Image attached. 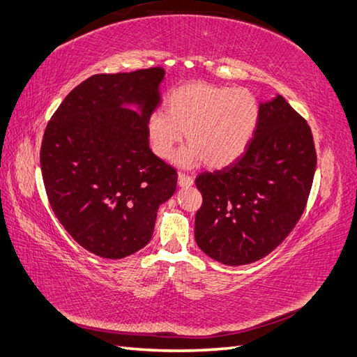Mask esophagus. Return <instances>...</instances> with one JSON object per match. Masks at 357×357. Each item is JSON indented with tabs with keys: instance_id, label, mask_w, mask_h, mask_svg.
<instances>
[{
	"instance_id": "1",
	"label": "esophagus",
	"mask_w": 357,
	"mask_h": 357,
	"mask_svg": "<svg viewBox=\"0 0 357 357\" xmlns=\"http://www.w3.org/2000/svg\"><path fill=\"white\" fill-rule=\"evenodd\" d=\"M192 185H194V178L192 177L186 176V174H183V172L178 174V186L180 188H189V186H192Z\"/></svg>"
}]
</instances>
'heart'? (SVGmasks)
Segmentation results:
<instances>
[{
	"label": "heart",
	"instance_id": "1",
	"mask_svg": "<svg viewBox=\"0 0 357 357\" xmlns=\"http://www.w3.org/2000/svg\"><path fill=\"white\" fill-rule=\"evenodd\" d=\"M166 113L155 109L148 117V137L160 158H169L186 132L189 145L176 162L185 168L206 163L225 168L243 155L259 121V102L245 89L188 82L166 96Z\"/></svg>",
	"mask_w": 357,
	"mask_h": 357
}]
</instances>
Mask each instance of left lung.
<instances>
[{
	"label": "left lung",
	"mask_w": 357,
	"mask_h": 357,
	"mask_svg": "<svg viewBox=\"0 0 357 357\" xmlns=\"http://www.w3.org/2000/svg\"><path fill=\"white\" fill-rule=\"evenodd\" d=\"M316 171L310 126L281 94L259 104L255 134L231 166L195 185L199 248L226 266L250 264L286 240L305 208Z\"/></svg>",
	"instance_id": "1"
}]
</instances>
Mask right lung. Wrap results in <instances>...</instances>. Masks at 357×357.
<instances>
[{"instance_id":"right-lung-1","label":"right lung","mask_w":357,"mask_h":357,"mask_svg":"<svg viewBox=\"0 0 357 357\" xmlns=\"http://www.w3.org/2000/svg\"><path fill=\"white\" fill-rule=\"evenodd\" d=\"M163 68L94 75L47 123L41 172L54 215L94 255L121 259L154 232L177 172L149 148L148 117L162 104Z\"/></svg>"}]
</instances>
